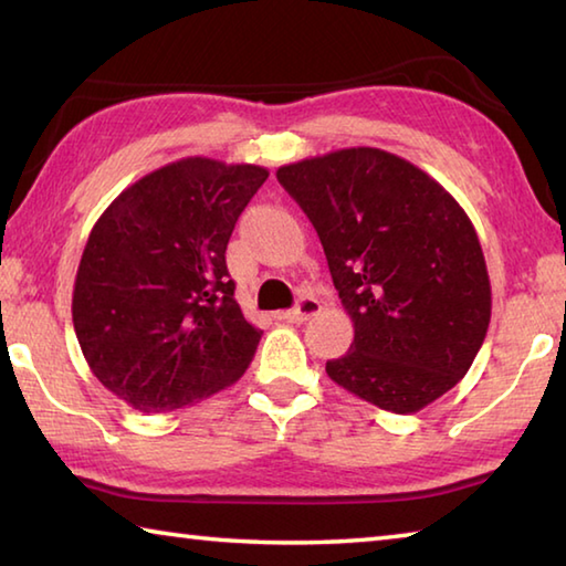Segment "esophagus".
Returning a JSON list of instances; mask_svg holds the SVG:
<instances>
[{
    "label": "esophagus",
    "instance_id": "1",
    "mask_svg": "<svg viewBox=\"0 0 566 566\" xmlns=\"http://www.w3.org/2000/svg\"><path fill=\"white\" fill-rule=\"evenodd\" d=\"M318 310H322V304H318V300L316 296H302L300 302H296V306L294 310H290V312H284L282 314V318L284 322H290V324H304L306 318H312Z\"/></svg>",
    "mask_w": 566,
    "mask_h": 566
}]
</instances>
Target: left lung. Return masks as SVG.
I'll use <instances>...</instances> for the list:
<instances>
[{"instance_id":"1","label":"left lung","mask_w":566,"mask_h":566,"mask_svg":"<svg viewBox=\"0 0 566 566\" xmlns=\"http://www.w3.org/2000/svg\"><path fill=\"white\" fill-rule=\"evenodd\" d=\"M322 240L354 344L326 361L348 394L416 413L475 361L490 276L465 210L413 163L346 148L276 170Z\"/></svg>"}]
</instances>
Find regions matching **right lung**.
Segmentation results:
<instances>
[{"label":"right lung","mask_w":566,"mask_h":566,"mask_svg":"<svg viewBox=\"0 0 566 566\" xmlns=\"http://www.w3.org/2000/svg\"><path fill=\"white\" fill-rule=\"evenodd\" d=\"M266 176L212 158L170 163L91 230L71 302L76 338L98 381L140 413L190 406L248 371L262 332L234 302L224 250Z\"/></svg>","instance_id":"add662e5"}]
</instances>
